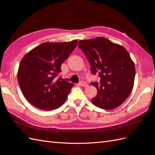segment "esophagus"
<instances>
[{"label":"esophagus","mask_w":155,"mask_h":155,"mask_svg":"<svg viewBox=\"0 0 155 155\" xmlns=\"http://www.w3.org/2000/svg\"><path fill=\"white\" fill-rule=\"evenodd\" d=\"M79 85H80L81 86H83V87H87L88 86V85H87V83L85 82V81H80L79 82Z\"/></svg>","instance_id":"obj_1"}]
</instances>
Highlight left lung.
Listing matches in <instances>:
<instances>
[{
  "instance_id": "obj_1",
  "label": "left lung",
  "mask_w": 155,
  "mask_h": 155,
  "mask_svg": "<svg viewBox=\"0 0 155 155\" xmlns=\"http://www.w3.org/2000/svg\"><path fill=\"white\" fill-rule=\"evenodd\" d=\"M90 63L92 74H98L100 82L91 83L97 91L93 105L110 110L120 106L133 90L135 67L127 50L105 37L79 41Z\"/></svg>"
}]
</instances>
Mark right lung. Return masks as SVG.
<instances>
[{"mask_svg": "<svg viewBox=\"0 0 155 155\" xmlns=\"http://www.w3.org/2000/svg\"><path fill=\"white\" fill-rule=\"evenodd\" d=\"M77 40L64 43H44L30 50L21 60L17 79L29 103L42 110H54L68 97L73 83L61 77V66L76 48Z\"/></svg>", "mask_w": 155, "mask_h": 155, "instance_id": "right-lung-1", "label": "right lung"}]
</instances>
